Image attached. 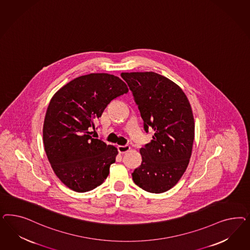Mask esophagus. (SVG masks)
I'll return each instance as SVG.
<instances>
[{
	"label": "esophagus",
	"instance_id": "obj_1",
	"mask_svg": "<svg viewBox=\"0 0 250 250\" xmlns=\"http://www.w3.org/2000/svg\"><path fill=\"white\" fill-rule=\"evenodd\" d=\"M118 151L119 153H121V154H124V153H126V152L129 151L130 150V146H127V145H125V146H118Z\"/></svg>",
	"mask_w": 250,
	"mask_h": 250
}]
</instances>
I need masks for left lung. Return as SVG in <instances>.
Segmentation results:
<instances>
[{
	"instance_id": "8db88e82",
	"label": "left lung",
	"mask_w": 250,
	"mask_h": 250,
	"mask_svg": "<svg viewBox=\"0 0 250 250\" xmlns=\"http://www.w3.org/2000/svg\"><path fill=\"white\" fill-rule=\"evenodd\" d=\"M141 117L145 131H154L140 148L141 165L132 173L138 187L152 193L171 189L189 165L194 140V119L181 87L156 72H123Z\"/></svg>"
}]
</instances>
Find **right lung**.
Masks as SVG:
<instances>
[{
  "label": "right lung",
  "instance_id": "1",
  "mask_svg": "<svg viewBox=\"0 0 250 250\" xmlns=\"http://www.w3.org/2000/svg\"><path fill=\"white\" fill-rule=\"evenodd\" d=\"M128 92L116 76L91 73L64 85L50 100L43 126L45 154L55 174L77 192L95 189L109 175L117 148L90 130L107 105Z\"/></svg>",
  "mask_w": 250,
  "mask_h": 250
}]
</instances>
